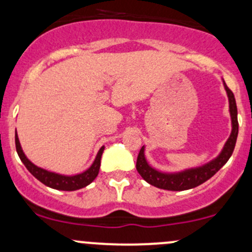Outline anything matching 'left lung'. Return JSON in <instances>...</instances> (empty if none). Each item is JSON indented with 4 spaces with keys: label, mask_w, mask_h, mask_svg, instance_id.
Listing matches in <instances>:
<instances>
[{
    "label": "left lung",
    "mask_w": 252,
    "mask_h": 252,
    "mask_svg": "<svg viewBox=\"0 0 252 252\" xmlns=\"http://www.w3.org/2000/svg\"><path fill=\"white\" fill-rule=\"evenodd\" d=\"M224 89H226L227 96H228L229 101V113H231L232 119V132L231 136L227 139L226 144L221 151L220 155L215 159H213L209 163L204 164V166L198 167V168H192L184 170L179 173H162L149 166V163L145 159L144 156V147L140 149L139 154L137 158V170L142 178L150 185L156 186L158 189H163V190L169 191H184L189 190V189H193L196 186L201 185V184L207 181L208 179L213 177L216 172L220 170L221 167L228 161L231 155L233 154L235 142H237L238 137V110L237 104H235L234 94L223 82Z\"/></svg>",
    "instance_id": "8db88e82"
}]
</instances>
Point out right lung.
<instances>
[{"label": "right lung", "mask_w": 252, "mask_h": 252, "mask_svg": "<svg viewBox=\"0 0 252 252\" xmlns=\"http://www.w3.org/2000/svg\"><path fill=\"white\" fill-rule=\"evenodd\" d=\"M15 148H17V153L19 158H20L21 161H23V163L25 164V167L28 168L29 172L31 173L36 179H38L40 183L49 186L51 189H55V190H61V191L79 190V189L85 188V186H88L89 184L93 183V181L96 179L97 174H98L99 172L101 158L104 150V147L99 149L98 154H97L96 158H94V163L91 164L90 168L86 169L85 172L80 173V174L71 175V177H68V175L56 174V173L49 172V170L39 168V167H37L36 164L32 163V162L26 158L23 149H21L17 131H15Z\"/></svg>", "instance_id": "obj_1"}]
</instances>
